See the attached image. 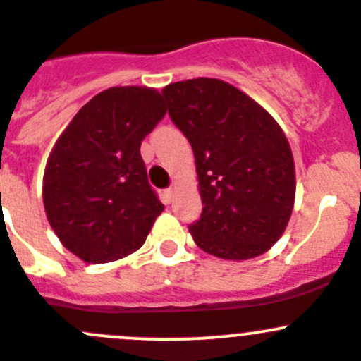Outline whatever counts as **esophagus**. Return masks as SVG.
<instances>
[{
    "label": "esophagus",
    "mask_w": 361,
    "mask_h": 361,
    "mask_svg": "<svg viewBox=\"0 0 361 361\" xmlns=\"http://www.w3.org/2000/svg\"><path fill=\"white\" fill-rule=\"evenodd\" d=\"M173 196H176V188H169V189H166V191H165L166 202H172Z\"/></svg>",
    "instance_id": "obj_1"
}]
</instances>
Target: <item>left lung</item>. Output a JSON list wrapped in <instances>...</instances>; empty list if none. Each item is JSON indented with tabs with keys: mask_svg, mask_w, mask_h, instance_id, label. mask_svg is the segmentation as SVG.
Instances as JSON below:
<instances>
[{
	"mask_svg": "<svg viewBox=\"0 0 361 361\" xmlns=\"http://www.w3.org/2000/svg\"><path fill=\"white\" fill-rule=\"evenodd\" d=\"M173 124L192 147L203 210L189 226L195 244L223 259H249L284 233L295 203V163L286 135L262 105L219 78L163 89Z\"/></svg>",
	"mask_w": 361,
	"mask_h": 361,
	"instance_id": "obj_1",
	"label": "left lung"
}]
</instances>
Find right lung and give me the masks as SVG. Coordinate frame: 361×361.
Masks as SVG:
<instances>
[{"mask_svg":"<svg viewBox=\"0 0 361 361\" xmlns=\"http://www.w3.org/2000/svg\"><path fill=\"white\" fill-rule=\"evenodd\" d=\"M166 109L156 89L110 87L61 133L44 173V205L61 244L85 263H109L144 245L163 203L140 144Z\"/></svg>","mask_w":361,"mask_h":361,"instance_id":"obj_1","label":"right lung"}]
</instances>
